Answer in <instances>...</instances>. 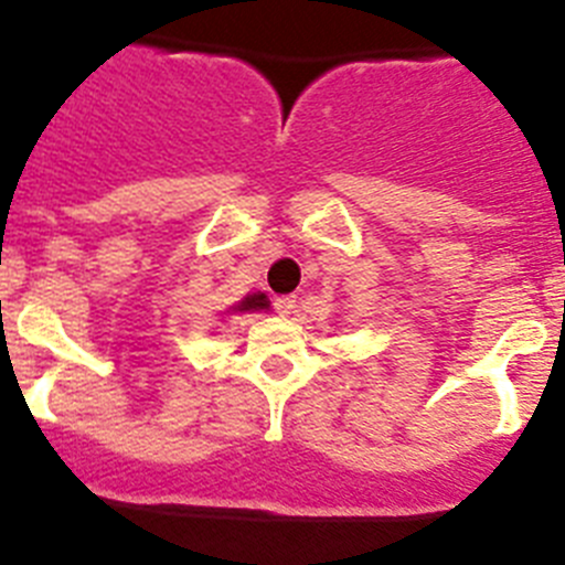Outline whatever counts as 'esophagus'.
I'll use <instances>...</instances> for the list:
<instances>
[{"instance_id": "34e87169", "label": "esophagus", "mask_w": 565, "mask_h": 565, "mask_svg": "<svg viewBox=\"0 0 565 565\" xmlns=\"http://www.w3.org/2000/svg\"><path fill=\"white\" fill-rule=\"evenodd\" d=\"M273 309H276L278 315H292L295 295H278V298H273Z\"/></svg>"}]
</instances>
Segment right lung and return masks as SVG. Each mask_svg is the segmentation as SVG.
Instances as JSON below:
<instances>
[{"label": "right lung", "mask_w": 565, "mask_h": 565, "mask_svg": "<svg viewBox=\"0 0 565 565\" xmlns=\"http://www.w3.org/2000/svg\"><path fill=\"white\" fill-rule=\"evenodd\" d=\"M267 303H270V300L265 298V295L262 292H256V295H248V298L243 300V303L237 306L239 311H248V309H267Z\"/></svg>", "instance_id": "right-lung-1"}]
</instances>
